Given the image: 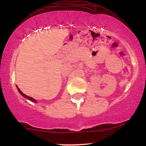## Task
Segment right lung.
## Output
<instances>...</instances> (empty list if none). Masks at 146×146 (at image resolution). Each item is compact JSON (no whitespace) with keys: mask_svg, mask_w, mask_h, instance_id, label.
Returning a JSON list of instances; mask_svg holds the SVG:
<instances>
[{"mask_svg":"<svg viewBox=\"0 0 146 146\" xmlns=\"http://www.w3.org/2000/svg\"><path fill=\"white\" fill-rule=\"evenodd\" d=\"M17 88H18V90H19V92L21 93V95H22V96H23L24 97H25V98H27V99H29V100H31V101H32V102H36V101L35 100V99L33 98H32V97H30V96H27L26 94H24L23 92H22V91H21V90H20L18 87H17Z\"/></svg>","mask_w":146,"mask_h":146,"instance_id":"obj_1","label":"right lung"}]
</instances>
